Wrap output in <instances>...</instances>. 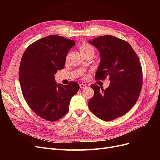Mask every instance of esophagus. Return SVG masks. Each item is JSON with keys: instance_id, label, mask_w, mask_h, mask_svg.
Here are the masks:
<instances>
[{"instance_id": "obj_1", "label": "esophagus", "mask_w": 160, "mask_h": 160, "mask_svg": "<svg viewBox=\"0 0 160 160\" xmlns=\"http://www.w3.org/2000/svg\"><path fill=\"white\" fill-rule=\"evenodd\" d=\"M79 86H80V88H81V89H84V88H87V85L83 84V83L79 84Z\"/></svg>"}]
</instances>
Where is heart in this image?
<instances>
[{
	"label": "heart",
	"instance_id": "1",
	"mask_svg": "<svg viewBox=\"0 0 160 160\" xmlns=\"http://www.w3.org/2000/svg\"><path fill=\"white\" fill-rule=\"evenodd\" d=\"M79 49L83 55H85V54H87V53H89L91 52H94V51H95L94 48L91 45H89L88 42H87L85 41H83L80 45Z\"/></svg>",
	"mask_w": 160,
	"mask_h": 160
}]
</instances>
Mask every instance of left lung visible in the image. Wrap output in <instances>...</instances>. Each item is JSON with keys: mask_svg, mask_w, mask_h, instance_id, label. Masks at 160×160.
I'll return each mask as SVG.
<instances>
[{"mask_svg": "<svg viewBox=\"0 0 160 160\" xmlns=\"http://www.w3.org/2000/svg\"><path fill=\"white\" fill-rule=\"evenodd\" d=\"M99 51L101 62L96 79L108 77L110 85L103 89L91 85L94 95L89 99L90 111L103 121H111L127 113L139 98L142 88V69L129 42L111 35L89 41Z\"/></svg>", "mask_w": 160, "mask_h": 160, "instance_id": "8db88e82", "label": "left lung"}]
</instances>
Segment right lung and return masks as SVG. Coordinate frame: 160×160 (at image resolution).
<instances>
[{
    "label": "right lung",
    "instance_id": "right-lung-1",
    "mask_svg": "<svg viewBox=\"0 0 160 160\" xmlns=\"http://www.w3.org/2000/svg\"><path fill=\"white\" fill-rule=\"evenodd\" d=\"M75 45L73 40L49 35L32 42L21 58L18 77L24 98L34 112L47 121L63 117L79 89L75 81L57 84L54 77L64 69L67 53Z\"/></svg>",
    "mask_w": 160,
    "mask_h": 160
}]
</instances>
